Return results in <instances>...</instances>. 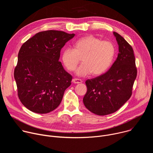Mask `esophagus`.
I'll return each instance as SVG.
<instances>
[{
    "label": "esophagus",
    "instance_id": "obj_1",
    "mask_svg": "<svg viewBox=\"0 0 153 153\" xmlns=\"http://www.w3.org/2000/svg\"><path fill=\"white\" fill-rule=\"evenodd\" d=\"M73 82L74 83H82V80L81 79H76V78H74L73 79Z\"/></svg>",
    "mask_w": 153,
    "mask_h": 153
}]
</instances>
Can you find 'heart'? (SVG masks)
<instances>
[{"label":"heart","instance_id":"heart-1","mask_svg":"<svg viewBox=\"0 0 153 153\" xmlns=\"http://www.w3.org/2000/svg\"><path fill=\"white\" fill-rule=\"evenodd\" d=\"M74 49L67 48L62 53V60L67 69L74 71L82 58V64L76 71L79 76L91 74L98 76L104 73L111 65L115 47L108 40H102L93 35L78 39L74 45Z\"/></svg>","mask_w":153,"mask_h":153}]
</instances>
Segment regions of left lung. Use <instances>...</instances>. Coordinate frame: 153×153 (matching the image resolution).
Listing matches in <instances>:
<instances>
[{
	"instance_id": "obj_1",
	"label": "left lung",
	"mask_w": 153,
	"mask_h": 153,
	"mask_svg": "<svg viewBox=\"0 0 153 153\" xmlns=\"http://www.w3.org/2000/svg\"><path fill=\"white\" fill-rule=\"evenodd\" d=\"M113 34L119 45L116 61L105 74L85 82L87 92L83 99L84 105L99 116L116 112L130 98L137 76L131 46L118 33Z\"/></svg>"
}]
</instances>
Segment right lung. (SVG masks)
I'll list each match as a JSON object with an SVG mask.
<instances>
[{
    "label": "right lung",
    "instance_id": "1",
    "mask_svg": "<svg viewBox=\"0 0 153 153\" xmlns=\"http://www.w3.org/2000/svg\"><path fill=\"white\" fill-rule=\"evenodd\" d=\"M74 34L39 32L22 45L14 76L18 96L31 111L46 114L60 105L72 76L59 61L60 50Z\"/></svg>",
    "mask_w": 153,
    "mask_h": 153
}]
</instances>
